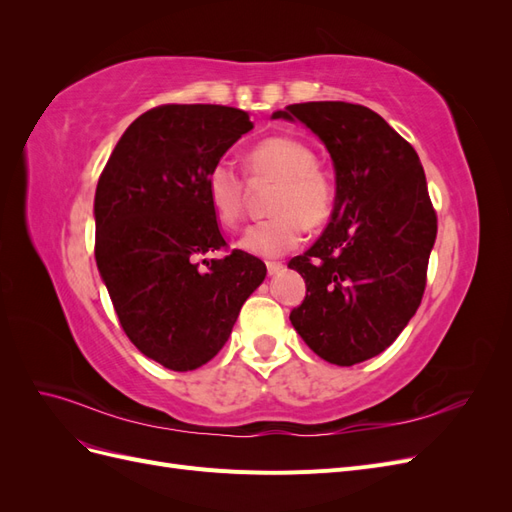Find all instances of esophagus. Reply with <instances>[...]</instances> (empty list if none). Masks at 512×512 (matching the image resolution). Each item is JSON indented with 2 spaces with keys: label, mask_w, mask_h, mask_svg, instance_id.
<instances>
[{
  "label": "esophagus",
  "mask_w": 512,
  "mask_h": 512,
  "mask_svg": "<svg viewBox=\"0 0 512 512\" xmlns=\"http://www.w3.org/2000/svg\"><path fill=\"white\" fill-rule=\"evenodd\" d=\"M282 269H284V262H277V260H269V262H267V271H269V275L280 273Z\"/></svg>",
  "instance_id": "obj_1"
}]
</instances>
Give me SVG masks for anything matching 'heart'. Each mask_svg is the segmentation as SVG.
Returning <instances> with one entry per match:
<instances>
[{
	"label": "heart",
	"instance_id": "heart-1",
	"mask_svg": "<svg viewBox=\"0 0 512 512\" xmlns=\"http://www.w3.org/2000/svg\"><path fill=\"white\" fill-rule=\"evenodd\" d=\"M247 177L271 181L269 220L243 232L239 247L254 256H282L303 239V230L329 220L335 190L329 175L316 166L314 151L288 136H271L247 153ZM211 211L222 226L235 228L243 220L245 181L226 160L211 164L205 177Z\"/></svg>",
	"mask_w": 512,
	"mask_h": 512
}]
</instances>
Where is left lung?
Wrapping results in <instances>:
<instances>
[{
    "label": "left lung",
    "mask_w": 512,
    "mask_h": 512,
    "mask_svg": "<svg viewBox=\"0 0 512 512\" xmlns=\"http://www.w3.org/2000/svg\"><path fill=\"white\" fill-rule=\"evenodd\" d=\"M329 149L335 207L320 239L288 267L307 292L292 327L320 359L350 367L389 348L421 305L438 215L414 147L350 102L290 104Z\"/></svg>",
    "instance_id": "obj_1"
}]
</instances>
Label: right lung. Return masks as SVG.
Wrapping results in <instances>:
<instances>
[{
    "label": "right lung",
    "instance_id": "right-lung-1",
    "mask_svg": "<svg viewBox=\"0 0 512 512\" xmlns=\"http://www.w3.org/2000/svg\"><path fill=\"white\" fill-rule=\"evenodd\" d=\"M252 128L241 108L162 104L130 123L98 179V271L130 342L166 369L211 361L267 275L243 250L205 258L228 247L207 170Z\"/></svg>",
    "mask_w": 512,
    "mask_h": 512
}]
</instances>
